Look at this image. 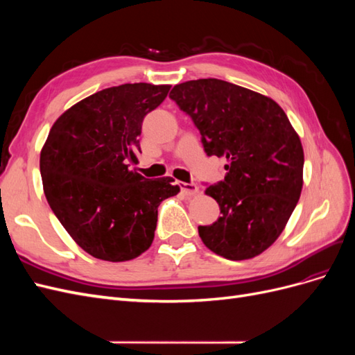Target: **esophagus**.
Wrapping results in <instances>:
<instances>
[{"label":"esophagus","instance_id":"1","mask_svg":"<svg viewBox=\"0 0 355 355\" xmlns=\"http://www.w3.org/2000/svg\"><path fill=\"white\" fill-rule=\"evenodd\" d=\"M179 187H180V191L184 192L185 196H196V194H198V187L196 184H187V182H180Z\"/></svg>","mask_w":355,"mask_h":355}]
</instances>
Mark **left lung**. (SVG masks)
<instances>
[{"label":"left lung","mask_w":355,"mask_h":355,"mask_svg":"<svg viewBox=\"0 0 355 355\" xmlns=\"http://www.w3.org/2000/svg\"><path fill=\"white\" fill-rule=\"evenodd\" d=\"M170 99L192 118L206 154L228 161L225 179L204 191L222 216L198 227L202 243L230 261L261 254L280 237L304 185V148L286 112L218 78L176 84Z\"/></svg>","instance_id":"8db88e82"}]
</instances>
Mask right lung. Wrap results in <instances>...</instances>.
Masks as SVG:
<instances>
[{
	"instance_id": "obj_1",
	"label": "right lung",
	"mask_w": 355,
	"mask_h": 355,
	"mask_svg": "<svg viewBox=\"0 0 355 355\" xmlns=\"http://www.w3.org/2000/svg\"><path fill=\"white\" fill-rule=\"evenodd\" d=\"M171 85L121 84L63 112L41 149L46 198L84 252L108 262L130 261L153 244L159 202L180 191L173 178L146 179L137 159L142 121Z\"/></svg>"
}]
</instances>
